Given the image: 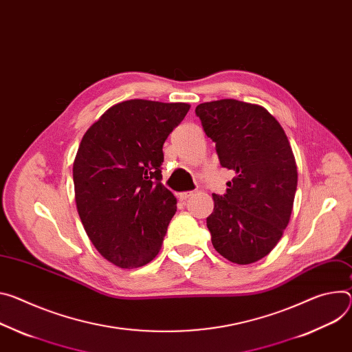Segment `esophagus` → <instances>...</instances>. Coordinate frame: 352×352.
<instances>
[{
    "instance_id": "34e87169",
    "label": "esophagus",
    "mask_w": 352,
    "mask_h": 352,
    "mask_svg": "<svg viewBox=\"0 0 352 352\" xmlns=\"http://www.w3.org/2000/svg\"><path fill=\"white\" fill-rule=\"evenodd\" d=\"M192 194H194L192 190H186V192H179V194H178V198H179L181 201H185V199H188Z\"/></svg>"
}]
</instances>
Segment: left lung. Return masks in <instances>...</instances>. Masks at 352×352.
Returning <instances> with one entry per match:
<instances>
[{
  "label": "left lung",
  "mask_w": 352,
  "mask_h": 352,
  "mask_svg": "<svg viewBox=\"0 0 352 352\" xmlns=\"http://www.w3.org/2000/svg\"><path fill=\"white\" fill-rule=\"evenodd\" d=\"M220 166L234 171L226 194H213L206 219L214 250L245 265L268 255L289 223L298 186L295 157L282 126L263 107L220 100L197 107Z\"/></svg>",
  "instance_id": "obj_1"
}]
</instances>
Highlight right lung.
Instances as JSON below:
<instances>
[{"label":"right lung","instance_id":"right-lung-1","mask_svg":"<svg viewBox=\"0 0 352 352\" xmlns=\"http://www.w3.org/2000/svg\"><path fill=\"white\" fill-rule=\"evenodd\" d=\"M189 111L184 102L131 100L85 132L73 166L76 204L98 252L120 268L150 263L177 199L162 184L163 144Z\"/></svg>","mask_w":352,"mask_h":352}]
</instances>
